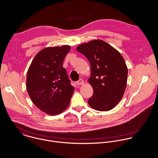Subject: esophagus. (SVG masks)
<instances>
[{"mask_svg":"<svg viewBox=\"0 0 158 158\" xmlns=\"http://www.w3.org/2000/svg\"><path fill=\"white\" fill-rule=\"evenodd\" d=\"M84 83V82L83 79H79V81H77L76 82V84H77V85H82Z\"/></svg>","mask_w":158,"mask_h":158,"instance_id":"1","label":"esophagus"}]
</instances>
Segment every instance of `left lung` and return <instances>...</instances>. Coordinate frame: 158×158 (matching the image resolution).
<instances>
[{
  "label": "left lung",
  "mask_w": 158,
  "mask_h": 158,
  "mask_svg": "<svg viewBox=\"0 0 158 158\" xmlns=\"http://www.w3.org/2000/svg\"><path fill=\"white\" fill-rule=\"evenodd\" d=\"M76 50L84 54L91 66L89 82L94 94L89 99L90 107L108 111L122 99L126 89L127 68L120 53L106 42L95 40L79 45Z\"/></svg>",
  "instance_id": "8db88e82"
}]
</instances>
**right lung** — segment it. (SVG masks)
I'll return each instance as SVG.
<instances>
[{
  "label": "right lung",
  "instance_id": "right-lung-1",
  "mask_svg": "<svg viewBox=\"0 0 158 158\" xmlns=\"http://www.w3.org/2000/svg\"><path fill=\"white\" fill-rule=\"evenodd\" d=\"M71 47H48L40 51L31 64L26 87L33 104L50 115L63 112L74 90L71 85L63 60Z\"/></svg>",
  "mask_w": 158,
  "mask_h": 158
}]
</instances>
